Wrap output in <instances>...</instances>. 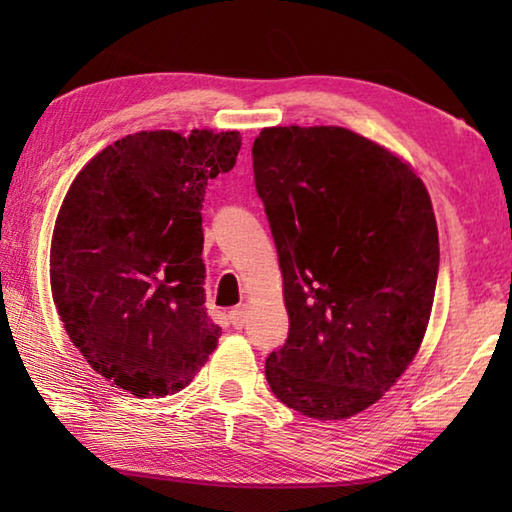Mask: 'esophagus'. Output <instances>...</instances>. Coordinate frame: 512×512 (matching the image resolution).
Returning <instances> with one entry per match:
<instances>
[{"label": "esophagus", "instance_id": "obj_1", "mask_svg": "<svg viewBox=\"0 0 512 512\" xmlns=\"http://www.w3.org/2000/svg\"><path fill=\"white\" fill-rule=\"evenodd\" d=\"M246 316H248V309H246L244 305H241V307H235V309L230 311V314H228V320H230V325H232V327H235V329H241V327L246 325Z\"/></svg>", "mask_w": 512, "mask_h": 512}]
</instances>
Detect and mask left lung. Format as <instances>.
I'll return each mask as SVG.
<instances>
[{"label":"left lung","instance_id":"1","mask_svg":"<svg viewBox=\"0 0 512 512\" xmlns=\"http://www.w3.org/2000/svg\"><path fill=\"white\" fill-rule=\"evenodd\" d=\"M253 171L289 311L268 386L309 418H350L427 332L440 262L431 198L409 164L339 126L264 128Z\"/></svg>","mask_w":512,"mask_h":512}]
</instances>
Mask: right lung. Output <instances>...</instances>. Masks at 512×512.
<instances>
[{
	"instance_id": "add662e5",
	"label": "right lung",
	"mask_w": 512,
	"mask_h": 512,
	"mask_svg": "<svg viewBox=\"0 0 512 512\" xmlns=\"http://www.w3.org/2000/svg\"><path fill=\"white\" fill-rule=\"evenodd\" d=\"M237 131H142L85 164L51 239V296L85 361L135 397L178 393L219 341L205 309L207 180Z\"/></svg>"
}]
</instances>
